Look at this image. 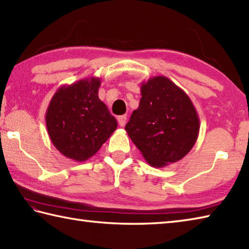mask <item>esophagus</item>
Returning <instances> with one entry per match:
<instances>
[{
    "instance_id": "1",
    "label": "esophagus",
    "mask_w": 249,
    "mask_h": 249,
    "mask_svg": "<svg viewBox=\"0 0 249 249\" xmlns=\"http://www.w3.org/2000/svg\"><path fill=\"white\" fill-rule=\"evenodd\" d=\"M126 120H127V116H126V115H120V116H118V122H119V125L121 126V127H123V126H125Z\"/></svg>"
}]
</instances>
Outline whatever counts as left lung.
Instances as JSON below:
<instances>
[{
  "label": "left lung",
  "mask_w": 249,
  "mask_h": 249,
  "mask_svg": "<svg viewBox=\"0 0 249 249\" xmlns=\"http://www.w3.org/2000/svg\"><path fill=\"white\" fill-rule=\"evenodd\" d=\"M140 90L139 107L125 130L151 166L178 162L198 137L199 119L191 99L163 75L142 82Z\"/></svg>",
  "instance_id": "1"
}]
</instances>
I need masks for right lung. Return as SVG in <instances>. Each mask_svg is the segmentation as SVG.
Returning <instances> with one entry per match:
<instances>
[{
	"mask_svg": "<svg viewBox=\"0 0 249 249\" xmlns=\"http://www.w3.org/2000/svg\"><path fill=\"white\" fill-rule=\"evenodd\" d=\"M99 77L63 85L47 107L45 122L52 142L66 158L84 162L95 155L118 127L98 97Z\"/></svg>",
	"mask_w": 249,
	"mask_h": 249,
	"instance_id": "add662e5",
	"label": "right lung"
}]
</instances>
